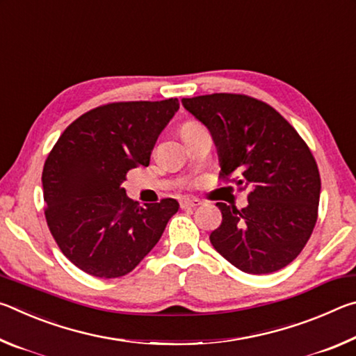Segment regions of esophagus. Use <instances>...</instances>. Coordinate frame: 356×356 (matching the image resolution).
<instances>
[{
    "label": "esophagus",
    "instance_id": "obj_1",
    "mask_svg": "<svg viewBox=\"0 0 356 356\" xmlns=\"http://www.w3.org/2000/svg\"><path fill=\"white\" fill-rule=\"evenodd\" d=\"M197 206H201L200 200H190V197H186V200L180 201V207L182 209H195Z\"/></svg>",
    "mask_w": 356,
    "mask_h": 356
}]
</instances>
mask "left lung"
Listing matches in <instances>:
<instances>
[{
  "label": "left lung",
  "mask_w": 356,
  "mask_h": 356,
  "mask_svg": "<svg viewBox=\"0 0 356 356\" xmlns=\"http://www.w3.org/2000/svg\"><path fill=\"white\" fill-rule=\"evenodd\" d=\"M206 125L220 156V177L248 190V206L216 202L222 221L210 243L234 267L265 275L284 268L317 221L321 174L311 150L270 105L243 94L182 99Z\"/></svg>",
  "instance_id": "obj_1"
}]
</instances>
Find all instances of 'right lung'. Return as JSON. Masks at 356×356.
Listing matches in <instances>:
<instances>
[{"label":"right lung","mask_w":356,"mask_h":356,"mask_svg":"<svg viewBox=\"0 0 356 356\" xmlns=\"http://www.w3.org/2000/svg\"><path fill=\"white\" fill-rule=\"evenodd\" d=\"M177 110V99L97 106L75 119L48 154L47 225L63 254L88 275L130 273L179 210L172 197L140 207L122 188L130 170L149 166L156 138Z\"/></svg>","instance_id":"right-lung-1"}]
</instances>
